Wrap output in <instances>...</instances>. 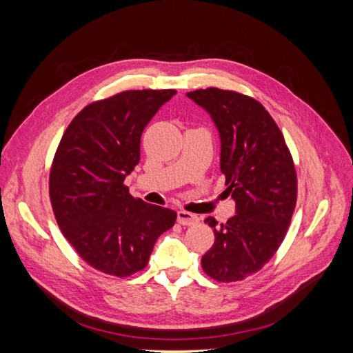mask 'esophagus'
Instances as JSON below:
<instances>
[{"label": "esophagus", "mask_w": 353, "mask_h": 353, "mask_svg": "<svg viewBox=\"0 0 353 353\" xmlns=\"http://www.w3.org/2000/svg\"><path fill=\"white\" fill-rule=\"evenodd\" d=\"M176 218H178V222L181 223V225H196V223L200 222L199 216L194 215V213H190V212H185V210H179L176 213Z\"/></svg>", "instance_id": "esophagus-1"}]
</instances>
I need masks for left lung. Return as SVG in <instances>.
<instances>
[{"mask_svg": "<svg viewBox=\"0 0 353 353\" xmlns=\"http://www.w3.org/2000/svg\"><path fill=\"white\" fill-rule=\"evenodd\" d=\"M215 123L221 172L236 201V215L218 225L208 216L215 243L201 258L213 280L240 281L258 272L283 243L296 206L297 178L284 137L263 105L219 88L187 92Z\"/></svg>", "mask_w": 353, "mask_h": 353, "instance_id": "left-lung-1", "label": "left lung"}]
</instances>
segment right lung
I'll list each match as a JSON object with an SVG mask.
<instances>
[{
    "label": "right lung",
    "instance_id": "add662e5",
    "mask_svg": "<svg viewBox=\"0 0 353 353\" xmlns=\"http://www.w3.org/2000/svg\"><path fill=\"white\" fill-rule=\"evenodd\" d=\"M175 90L125 91L95 101L68 126L50 172L63 236L92 268L128 276L145 268L176 212L134 199L125 178L140 163L144 128Z\"/></svg>",
    "mask_w": 353,
    "mask_h": 353
}]
</instances>
